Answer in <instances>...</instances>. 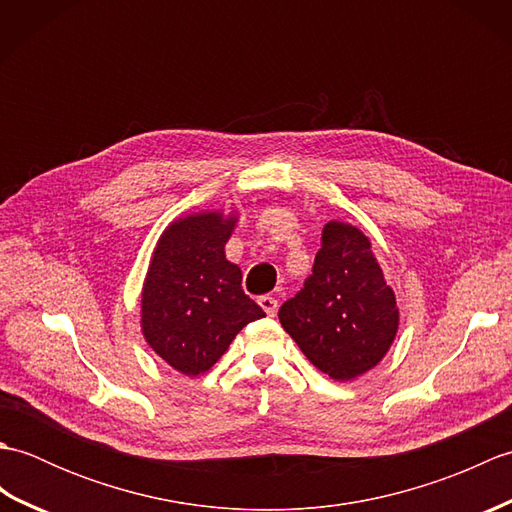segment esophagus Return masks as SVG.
<instances>
[{"label": "esophagus", "mask_w": 512, "mask_h": 512, "mask_svg": "<svg viewBox=\"0 0 512 512\" xmlns=\"http://www.w3.org/2000/svg\"><path fill=\"white\" fill-rule=\"evenodd\" d=\"M259 306H262V310L268 314V317H275V314H277V308H279V303H277V299H275V297L264 295V297H259Z\"/></svg>", "instance_id": "esophagus-1"}]
</instances>
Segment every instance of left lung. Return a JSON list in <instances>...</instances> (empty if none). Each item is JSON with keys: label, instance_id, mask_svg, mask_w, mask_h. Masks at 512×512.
I'll return each instance as SVG.
<instances>
[{"label": "left lung", "instance_id": "1", "mask_svg": "<svg viewBox=\"0 0 512 512\" xmlns=\"http://www.w3.org/2000/svg\"><path fill=\"white\" fill-rule=\"evenodd\" d=\"M279 321L308 361L334 380H352L380 363L398 332V308L358 228L325 224L312 275L279 308Z\"/></svg>", "mask_w": 512, "mask_h": 512}]
</instances>
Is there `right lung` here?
<instances>
[{
    "instance_id": "add662e5",
    "label": "right lung",
    "mask_w": 512,
    "mask_h": 512,
    "mask_svg": "<svg viewBox=\"0 0 512 512\" xmlns=\"http://www.w3.org/2000/svg\"><path fill=\"white\" fill-rule=\"evenodd\" d=\"M235 217L195 213L167 226L143 288V334L173 369L198 376L228 350L235 334L266 317L244 295L242 270L224 255Z\"/></svg>"
}]
</instances>
